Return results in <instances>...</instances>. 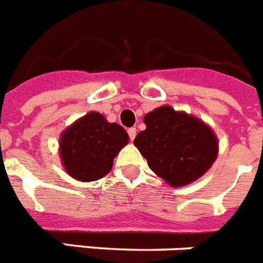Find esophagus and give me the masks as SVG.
<instances>
[{
  "label": "esophagus",
  "instance_id": "esophagus-1",
  "mask_svg": "<svg viewBox=\"0 0 263 263\" xmlns=\"http://www.w3.org/2000/svg\"><path fill=\"white\" fill-rule=\"evenodd\" d=\"M128 136L131 140H134L135 136H136V128H134V127H132V128H128Z\"/></svg>",
  "mask_w": 263,
  "mask_h": 263
}]
</instances>
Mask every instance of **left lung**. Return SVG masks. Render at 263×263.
I'll return each instance as SVG.
<instances>
[{
  "mask_svg": "<svg viewBox=\"0 0 263 263\" xmlns=\"http://www.w3.org/2000/svg\"><path fill=\"white\" fill-rule=\"evenodd\" d=\"M144 123L147 128L139 132L134 144L151 170L170 185L195 181L216 160L217 138L200 119L163 106L147 114Z\"/></svg>",
  "mask_w": 263,
  "mask_h": 263,
  "instance_id": "obj_1",
  "label": "left lung"
}]
</instances>
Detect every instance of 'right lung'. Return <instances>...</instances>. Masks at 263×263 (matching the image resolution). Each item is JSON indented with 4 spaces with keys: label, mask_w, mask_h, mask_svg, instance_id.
Returning <instances> with one entry per match:
<instances>
[{
    "label": "right lung",
    "mask_w": 263,
    "mask_h": 263,
    "mask_svg": "<svg viewBox=\"0 0 263 263\" xmlns=\"http://www.w3.org/2000/svg\"><path fill=\"white\" fill-rule=\"evenodd\" d=\"M128 143L122 125L90 112L68 127L59 140V152L67 173L79 181H95L111 171L114 157Z\"/></svg>",
    "instance_id": "obj_1"
}]
</instances>
